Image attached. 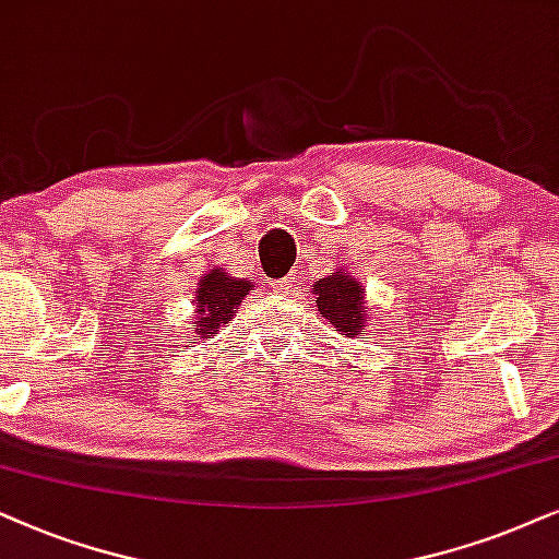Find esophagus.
I'll return each instance as SVG.
<instances>
[{
	"label": "esophagus",
	"mask_w": 559,
	"mask_h": 559,
	"mask_svg": "<svg viewBox=\"0 0 559 559\" xmlns=\"http://www.w3.org/2000/svg\"><path fill=\"white\" fill-rule=\"evenodd\" d=\"M271 288L275 294H288V288H292V281L288 278H281V281H273Z\"/></svg>",
	"instance_id": "1"
}]
</instances>
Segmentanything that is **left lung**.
Listing matches in <instances>:
<instances>
[{
	"instance_id": "1",
	"label": "left lung",
	"mask_w": 559,
	"mask_h": 559,
	"mask_svg": "<svg viewBox=\"0 0 559 559\" xmlns=\"http://www.w3.org/2000/svg\"><path fill=\"white\" fill-rule=\"evenodd\" d=\"M311 294L317 301V314H322L324 322L334 326V332L345 334V337L366 334L373 311L366 304V288L345 267H337L332 275L314 281Z\"/></svg>"
}]
</instances>
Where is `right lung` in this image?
Returning a JSON list of instances; mask_svg holds the SVG:
<instances>
[{
  "label": "right lung",
  "instance_id": "add662e5",
  "mask_svg": "<svg viewBox=\"0 0 559 559\" xmlns=\"http://www.w3.org/2000/svg\"><path fill=\"white\" fill-rule=\"evenodd\" d=\"M252 292V281L248 278H235L222 271V267H214V271L204 273L199 278V288L193 292V322L191 330L199 334V337H214L222 326L229 324L240 309L245 296Z\"/></svg>",
  "mask_w": 559,
  "mask_h": 559
}]
</instances>
